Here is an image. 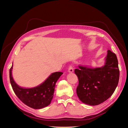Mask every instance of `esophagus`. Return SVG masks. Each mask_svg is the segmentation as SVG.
<instances>
[{"label":"esophagus","mask_w":128,"mask_h":128,"mask_svg":"<svg viewBox=\"0 0 128 128\" xmlns=\"http://www.w3.org/2000/svg\"><path fill=\"white\" fill-rule=\"evenodd\" d=\"M68 72H74V68L72 66V65H70L68 68Z\"/></svg>","instance_id":"obj_1"}]
</instances>
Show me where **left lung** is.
<instances>
[{"mask_svg":"<svg viewBox=\"0 0 128 128\" xmlns=\"http://www.w3.org/2000/svg\"><path fill=\"white\" fill-rule=\"evenodd\" d=\"M78 67L75 69V73L78 79L76 93L81 102L96 106L110 97L118 86L120 77L118 60L114 53L108 50L102 67Z\"/></svg>","mask_w":128,"mask_h":128,"instance_id":"8db88e82","label":"left lung"}]
</instances>
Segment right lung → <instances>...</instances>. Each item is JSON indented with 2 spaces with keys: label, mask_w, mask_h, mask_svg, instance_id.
I'll return each mask as SVG.
<instances>
[{
  "label": "right lung",
  "mask_w": 128,
  "mask_h": 128,
  "mask_svg": "<svg viewBox=\"0 0 128 128\" xmlns=\"http://www.w3.org/2000/svg\"><path fill=\"white\" fill-rule=\"evenodd\" d=\"M12 68L13 65L10 69V82L18 99L26 106L34 109H41L49 105L53 97L56 84L63 72H53L40 86L26 88L19 86L15 82L12 75Z\"/></svg>",
  "instance_id": "add662e5"
}]
</instances>
